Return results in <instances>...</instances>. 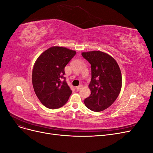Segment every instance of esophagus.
<instances>
[{
    "label": "esophagus",
    "instance_id": "obj_1",
    "mask_svg": "<svg viewBox=\"0 0 153 153\" xmlns=\"http://www.w3.org/2000/svg\"><path fill=\"white\" fill-rule=\"evenodd\" d=\"M83 87V85H78V86H77V87H76V91H80L82 88Z\"/></svg>",
    "mask_w": 153,
    "mask_h": 153
}]
</instances>
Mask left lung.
<instances>
[{
	"mask_svg": "<svg viewBox=\"0 0 153 153\" xmlns=\"http://www.w3.org/2000/svg\"><path fill=\"white\" fill-rule=\"evenodd\" d=\"M91 64V80L89 85L91 95L85 98L87 107L94 112L103 111L117 98L122 87V75L116 61L101 51L82 52Z\"/></svg>",
	"mask_w": 153,
	"mask_h": 153,
	"instance_id": "8db88e82",
	"label": "left lung"
}]
</instances>
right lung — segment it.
<instances>
[{"label": "right lung", "instance_id": "1", "mask_svg": "<svg viewBox=\"0 0 153 153\" xmlns=\"http://www.w3.org/2000/svg\"><path fill=\"white\" fill-rule=\"evenodd\" d=\"M76 52L62 47H52L41 53L32 69L35 93L46 107L56 109L66 104L72 91L64 76V68ZM65 80L62 82V78Z\"/></svg>", "mask_w": 153, "mask_h": 153}]
</instances>
